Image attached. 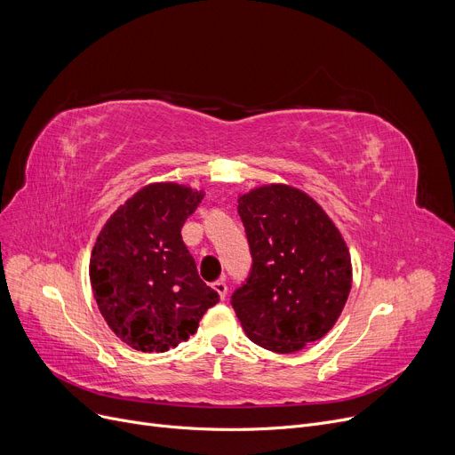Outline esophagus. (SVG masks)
I'll return each mask as SVG.
<instances>
[{"label":"esophagus","mask_w":455,"mask_h":455,"mask_svg":"<svg viewBox=\"0 0 455 455\" xmlns=\"http://www.w3.org/2000/svg\"><path fill=\"white\" fill-rule=\"evenodd\" d=\"M212 289H214L216 292H219L220 299H224V298H226V294H228V285H226V281H224V279L214 281V283H212Z\"/></svg>","instance_id":"esophagus-1"}]
</instances>
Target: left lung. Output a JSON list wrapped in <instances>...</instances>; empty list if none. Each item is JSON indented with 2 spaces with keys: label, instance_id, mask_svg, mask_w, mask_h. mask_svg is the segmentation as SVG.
Segmentation results:
<instances>
[{
  "label": "left lung",
  "instance_id": "8db88e82",
  "mask_svg": "<svg viewBox=\"0 0 455 455\" xmlns=\"http://www.w3.org/2000/svg\"><path fill=\"white\" fill-rule=\"evenodd\" d=\"M253 257L233 309L248 339L275 354H294L339 320L352 289V261L335 222L307 192L285 183L239 196Z\"/></svg>",
  "mask_w": 455,
  "mask_h": 455
}]
</instances>
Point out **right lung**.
<instances>
[{
    "label": "right lung",
    "mask_w": 455,
    "mask_h": 455,
    "mask_svg": "<svg viewBox=\"0 0 455 455\" xmlns=\"http://www.w3.org/2000/svg\"><path fill=\"white\" fill-rule=\"evenodd\" d=\"M204 194L174 181L149 183L96 236L89 265L92 294L107 326L133 350L176 348L219 301L181 239Z\"/></svg>",
    "instance_id": "1"
}]
</instances>
